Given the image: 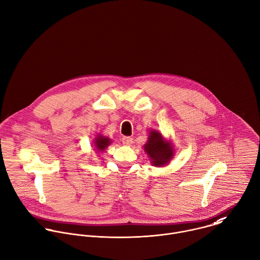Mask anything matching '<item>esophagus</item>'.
<instances>
[{
  "label": "esophagus",
  "mask_w": 260,
  "mask_h": 260,
  "mask_svg": "<svg viewBox=\"0 0 260 260\" xmlns=\"http://www.w3.org/2000/svg\"><path fill=\"white\" fill-rule=\"evenodd\" d=\"M122 142H123L124 145H131L132 142H133V139L131 137H129V136H124L122 138Z\"/></svg>",
  "instance_id": "34e87169"
}]
</instances>
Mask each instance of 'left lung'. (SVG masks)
<instances>
[{
  "instance_id": "obj_1",
  "label": "left lung",
  "mask_w": 260,
  "mask_h": 260,
  "mask_svg": "<svg viewBox=\"0 0 260 260\" xmlns=\"http://www.w3.org/2000/svg\"><path fill=\"white\" fill-rule=\"evenodd\" d=\"M145 151L148 153L154 166L166 165L173 156V149L169 143L165 142L161 134L152 131L147 143L144 145Z\"/></svg>"
}]
</instances>
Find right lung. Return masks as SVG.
I'll use <instances>...</instances> for the list:
<instances>
[{"label": "right lung", "instance_id": "1", "mask_svg": "<svg viewBox=\"0 0 260 260\" xmlns=\"http://www.w3.org/2000/svg\"><path fill=\"white\" fill-rule=\"evenodd\" d=\"M110 144V139L103 137V136H99L95 139V146L99 150H105L106 147Z\"/></svg>", "mask_w": 260, "mask_h": 260}]
</instances>
